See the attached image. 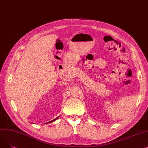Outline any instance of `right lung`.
Instances as JSON below:
<instances>
[{
    "label": "right lung",
    "instance_id": "1",
    "mask_svg": "<svg viewBox=\"0 0 148 148\" xmlns=\"http://www.w3.org/2000/svg\"><path fill=\"white\" fill-rule=\"evenodd\" d=\"M59 118V117H58V118H56V119H53V120H52V121H50V122H47V123H50V122H53V121H55V120H56L57 119H58Z\"/></svg>",
    "mask_w": 148,
    "mask_h": 148
}]
</instances>
